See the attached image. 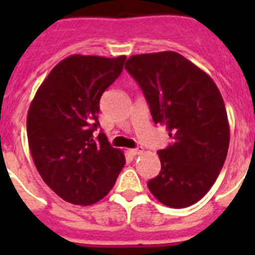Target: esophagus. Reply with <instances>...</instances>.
<instances>
[{"label": "esophagus", "mask_w": 255, "mask_h": 255, "mask_svg": "<svg viewBox=\"0 0 255 255\" xmlns=\"http://www.w3.org/2000/svg\"><path fill=\"white\" fill-rule=\"evenodd\" d=\"M144 152V149L141 147H137V148H133V149H131V153L132 155H141Z\"/></svg>", "instance_id": "esophagus-1"}]
</instances>
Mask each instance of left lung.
<instances>
[{"mask_svg": "<svg viewBox=\"0 0 255 255\" xmlns=\"http://www.w3.org/2000/svg\"><path fill=\"white\" fill-rule=\"evenodd\" d=\"M124 67L143 90L153 122L173 139L157 152L161 170L148 188L169 208L193 205L217 180L228 155L230 128L221 92L205 71L174 51L132 55Z\"/></svg>", "mask_w": 255, "mask_h": 255, "instance_id": "obj_1", "label": "left lung"}]
</instances>
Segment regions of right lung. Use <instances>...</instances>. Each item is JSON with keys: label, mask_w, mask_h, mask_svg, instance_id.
<instances>
[{"label": "right lung", "mask_w": 255, "mask_h": 255, "mask_svg": "<svg viewBox=\"0 0 255 255\" xmlns=\"http://www.w3.org/2000/svg\"><path fill=\"white\" fill-rule=\"evenodd\" d=\"M126 57L74 54L37 90L27 112V140L42 180L65 201L92 205L115 185L126 159L99 127L100 96L123 70Z\"/></svg>", "instance_id": "obj_1"}]
</instances>
